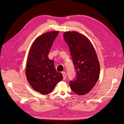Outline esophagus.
Here are the masks:
<instances>
[{
    "label": "esophagus",
    "instance_id": "34e87169",
    "mask_svg": "<svg viewBox=\"0 0 124 124\" xmlns=\"http://www.w3.org/2000/svg\"><path fill=\"white\" fill-rule=\"evenodd\" d=\"M62 76H63V80H66V74L65 72H62Z\"/></svg>",
    "mask_w": 124,
    "mask_h": 124
}]
</instances>
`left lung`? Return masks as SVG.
<instances>
[{"label":"left lung","mask_w":124,"mask_h":124,"mask_svg":"<svg viewBox=\"0 0 124 124\" xmlns=\"http://www.w3.org/2000/svg\"><path fill=\"white\" fill-rule=\"evenodd\" d=\"M63 38L68 44L77 78L70 81L72 91L79 95L89 93L94 87L100 74V65L96 52L87 37L77 31H66Z\"/></svg>","instance_id":"1"}]
</instances>
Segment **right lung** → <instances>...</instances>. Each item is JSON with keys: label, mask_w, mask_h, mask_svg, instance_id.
I'll return each mask as SVG.
<instances>
[{"label": "right lung", "mask_w": 124, "mask_h": 124, "mask_svg": "<svg viewBox=\"0 0 124 124\" xmlns=\"http://www.w3.org/2000/svg\"><path fill=\"white\" fill-rule=\"evenodd\" d=\"M59 31H48L39 36L30 48L26 65V76L36 91L47 95L62 79V74L56 71L54 62L48 54Z\"/></svg>", "instance_id": "right-lung-1"}]
</instances>
